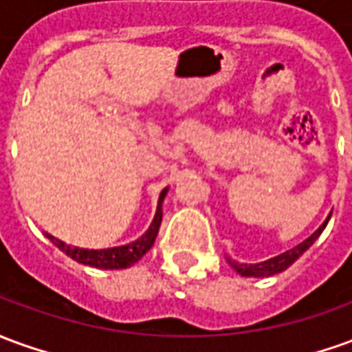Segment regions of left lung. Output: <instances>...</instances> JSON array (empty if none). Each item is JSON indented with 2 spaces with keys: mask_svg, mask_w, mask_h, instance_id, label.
<instances>
[{
  "mask_svg": "<svg viewBox=\"0 0 352 352\" xmlns=\"http://www.w3.org/2000/svg\"><path fill=\"white\" fill-rule=\"evenodd\" d=\"M328 221H330V217L326 219L324 223L320 225V228L314 232V234H311L305 242H301L299 245H296V248H292V250H287V252L280 253V255H276V257H270V259H267V261L263 263H255V265H248V263H238L234 261V259H230V257H227L228 265L232 267V269L238 272V274H242V276H255V278H263V276H272V274H278V272H282V270H286L289 265H294V263L303 255L311 245L314 244V240L318 238V236L322 234V230L326 228V225H328Z\"/></svg>",
  "mask_w": 352,
  "mask_h": 352,
  "instance_id": "left-lung-1",
  "label": "left lung"
}]
</instances>
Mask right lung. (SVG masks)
<instances>
[{"label": "right lung", "mask_w": 352, "mask_h": 352, "mask_svg": "<svg viewBox=\"0 0 352 352\" xmlns=\"http://www.w3.org/2000/svg\"><path fill=\"white\" fill-rule=\"evenodd\" d=\"M168 194V188H164L160 192L158 208H156V215L152 219L151 227L148 230L137 238L135 242L125 245H118V248H107V250H83V248H76V245H68L65 242H60L55 236L47 234V238L53 242V244L65 252L68 257H72L74 261L82 263V265H89V267H95V269H127L135 263L141 259L144 253L151 250L154 245V240L158 236L160 225H162V201Z\"/></svg>", "instance_id": "1"}]
</instances>
